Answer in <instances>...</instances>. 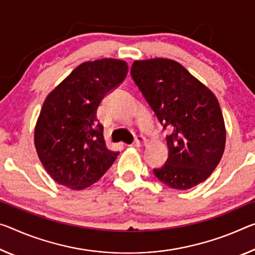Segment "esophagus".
<instances>
[{
  "label": "esophagus",
  "instance_id": "34e87169",
  "mask_svg": "<svg viewBox=\"0 0 255 255\" xmlns=\"http://www.w3.org/2000/svg\"><path fill=\"white\" fill-rule=\"evenodd\" d=\"M144 143H145L144 137H142V136H137V137H136V139H135V142L132 143V145H130V146L139 147V146H142V145H143Z\"/></svg>",
  "mask_w": 255,
  "mask_h": 255
}]
</instances>
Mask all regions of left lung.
<instances>
[{
  "label": "left lung",
  "mask_w": 255,
  "mask_h": 255,
  "mask_svg": "<svg viewBox=\"0 0 255 255\" xmlns=\"http://www.w3.org/2000/svg\"><path fill=\"white\" fill-rule=\"evenodd\" d=\"M130 74L163 129L168 159L153 169L169 187L186 191L208 179L225 151L226 128L216 95L170 59L134 61Z\"/></svg>",
  "instance_id": "8db88e82"
}]
</instances>
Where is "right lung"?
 I'll return each instance as SVG.
<instances>
[{
    "label": "right lung",
    "mask_w": 255,
    "mask_h": 255,
    "mask_svg": "<svg viewBox=\"0 0 255 255\" xmlns=\"http://www.w3.org/2000/svg\"><path fill=\"white\" fill-rule=\"evenodd\" d=\"M127 72L123 60L84 62L46 96L34 142L43 167L58 184L75 191L87 188L115 162L119 152L107 147L96 111Z\"/></svg>",
    "instance_id": "1"
}]
</instances>
